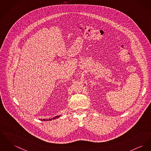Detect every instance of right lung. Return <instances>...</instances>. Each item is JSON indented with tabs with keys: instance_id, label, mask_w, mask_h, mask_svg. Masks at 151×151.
Wrapping results in <instances>:
<instances>
[{
	"instance_id": "1",
	"label": "right lung",
	"mask_w": 151,
	"mask_h": 151,
	"mask_svg": "<svg viewBox=\"0 0 151 151\" xmlns=\"http://www.w3.org/2000/svg\"><path fill=\"white\" fill-rule=\"evenodd\" d=\"M60 116H56V117H53V118H52V119H46V120H45V119H43V120H43V121H51L52 120H54V119H57V118H58V117H60Z\"/></svg>"
}]
</instances>
